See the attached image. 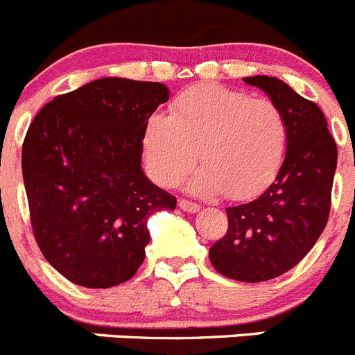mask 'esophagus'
<instances>
[{
	"instance_id": "34e87169",
	"label": "esophagus",
	"mask_w": 355,
	"mask_h": 355,
	"mask_svg": "<svg viewBox=\"0 0 355 355\" xmlns=\"http://www.w3.org/2000/svg\"><path fill=\"white\" fill-rule=\"evenodd\" d=\"M180 207L183 211H187V213H197V211L200 209L199 204L191 202V200H188V199H181L180 200Z\"/></svg>"
}]
</instances>
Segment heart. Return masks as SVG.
Here are the masks:
<instances>
[{
  "instance_id": "b5f03b06",
  "label": "heart",
  "mask_w": 355,
  "mask_h": 355,
  "mask_svg": "<svg viewBox=\"0 0 355 355\" xmlns=\"http://www.w3.org/2000/svg\"><path fill=\"white\" fill-rule=\"evenodd\" d=\"M144 153L155 180L180 183L199 158L190 188L202 195L248 199L276 178L288 149V123L271 100L245 91L195 86L156 112L144 128Z\"/></svg>"
}]
</instances>
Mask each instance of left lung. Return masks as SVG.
<instances>
[{
	"instance_id": "8db88e82",
	"label": "left lung",
	"mask_w": 355,
	"mask_h": 355,
	"mask_svg": "<svg viewBox=\"0 0 355 355\" xmlns=\"http://www.w3.org/2000/svg\"><path fill=\"white\" fill-rule=\"evenodd\" d=\"M266 91L288 123V149L276 180L255 200L227 207L229 229L209 250L220 275L237 282H266L299 264L326 229L338 149L317 103L284 80L245 77Z\"/></svg>"
}]
</instances>
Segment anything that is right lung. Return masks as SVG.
Returning a JSON list of instances; mask_svg holds the SVG:
<instances>
[{
  "instance_id": "add662e5",
  "label": "right lung",
  "mask_w": 355,
  "mask_h": 355,
  "mask_svg": "<svg viewBox=\"0 0 355 355\" xmlns=\"http://www.w3.org/2000/svg\"><path fill=\"white\" fill-rule=\"evenodd\" d=\"M168 100L160 83L93 80L58 95L22 142L29 220L45 260L71 284L109 288L144 262L146 222L175 197L141 168L144 128Z\"/></svg>"
}]
</instances>
